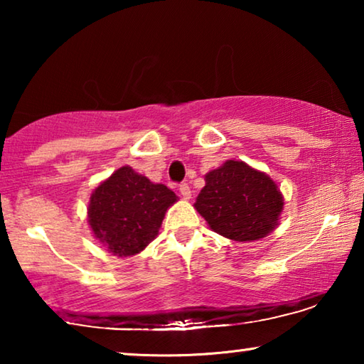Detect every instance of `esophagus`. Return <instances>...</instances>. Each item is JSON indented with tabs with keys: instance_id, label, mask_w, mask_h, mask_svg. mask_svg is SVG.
<instances>
[{
	"instance_id": "34e87169",
	"label": "esophagus",
	"mask_w": 364,
	"mask_h": 364,
	"mask_svg": "<svg viewBox=\"0 0 364 364\" xmlns=\"http://www.w3.org/2000/svg\"><path fill=\"white\" fill-rule=\"evenodd\" d=\"M180 193L183 196V199H189V197H191V189H189V186H188L186 183H181L180 184Z\"/></svg>"
}]
</instances>
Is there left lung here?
<instances>
[{
	"mask_svg": "<svg viewBox=\"0 0 364 364\" xmlns=\"http://www.w3.org/2000/svg\"><path fill=\"white\" fill-rule=\"evenodd\" d=\"M282 196L268 175L228 160L205 175L194 207L215 232L232 241H258L274 230Z\"/></svg>",
	"mask_w": 364,
	"mask_h": 364,
	"instance_id": "1",
	"label": "left lung"
}]
</instances>
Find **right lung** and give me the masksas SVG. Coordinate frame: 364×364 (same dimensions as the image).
I'll list each match as a JSON object with an SVG mask.
<instances>
[{"mask_svg":"<svg viewBox=\"0 0 364 364\" xmlns=\"http://www.w3.org/2000/svg\"><path fill=\"white\" fill-rule=\"evenodd\" d=\"M176 196L130 167H122L95 189L88 221L95 236L119 257L143 250L157 236L167 208Z\"/></svg>","mask_w":364,"mask_h":364,"instance_id":"right-lung-1","label":"right lung"}]
</instances>
